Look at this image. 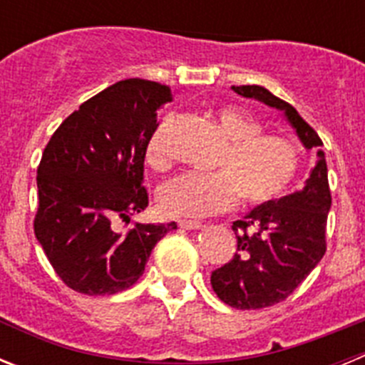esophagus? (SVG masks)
I'll return each instance as SVG.
<instances>
[{"label":"esophagus","mask_w":365,"mask_h":365,"mask_svg":"<svg viewBox=\"0 0 365 365\" xmlns=\"http://www.w3.org/2000/svg\"><path fill=\"white\" fill-rule=\"evenodd\" d=\"M179 227L182 230H199L202 227L201 221H188V219H180L179 221Z\"/></svg>","instance_id":"34e87169"}]
</instances>
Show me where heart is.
Here are the masks:
<instances>
[{
	"mask_svg": "<svg viewBox=\"0 0 365 365\" xmlns=\"http://www.w3.org/2000/svg\"><path fill=\"white\" fill-rule=\"evenodd\" d=\"M225 137L215 172H188L166 182L160 190V206L168 214L205 217L230 210L237 202L259 206L272 201L287 188L299 166L296 144L282 135L261 133V124L248 111L225 106L214 113ZM146 160L153 170H166L170 159L160 130L151 135Z\"/></svg>",
	"mask_w": 365,
	"mask_h": 365,
	"instance_id": "1",
	"label": "heart"
}]
</instances>
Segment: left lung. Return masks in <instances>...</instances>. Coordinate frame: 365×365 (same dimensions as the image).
<instances>
[{
	"label": "left lung",
	"instance_id": "obj_1",
	"mask_svg": "<svg viewBox=\"0 0 365 365\" xmlns=\"http://www.w3.org/2000/svg\"><path fill=\"white\" fill-rule=\"evenodd\" d=\"M237 95L285 111L287 120L307 150L324 146L322 138L289 102L261 86H234ZM331 190L324 151L299 192L259 205L232 230L237 252L212 272V289L221 302L241 311L276 305L292 294L324 257Z\"/></svg>",
	"mask_w": 365,
	"mask_h": 365
}]
</instances>
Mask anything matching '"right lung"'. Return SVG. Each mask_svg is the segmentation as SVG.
<instances>
[{
	"instance_id": "add662e5",
	"label": "right lung",
	"mask_w": 365,
	"mask_h": 365,
	"mask_svg": "<svg viewBox=\"0 0 365 365\" xmlns=\"http://www.w3.org/2000/svg\"><path fill=\"white\" fill-rule=\"evenodd\" d=\"M168 86L130 78L86 100L53 133L38 166L34 234L54 272L87 296L125 291L175 222H130L148 206L144 157Z\"/></svg>"
}]
</instances>
